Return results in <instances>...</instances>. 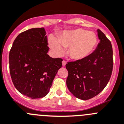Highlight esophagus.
<instances>
[{
  "label": "esophagus",
  "mask_w": 124,
  "mask_h": 124,
  "mask_svg": "<svg viewBox=\"0 0 124 124\" xmlns=\"http://www.w3.org/2000/svg\"><path fill=\"white\" fill-rule=\"evenodd\" d=\"M66 63H67V62H66V61H62V65H63V66H65V65H66Z\"/></svg>",
  "instance_id": "1"
}]
</instances>
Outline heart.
<instances>
[{
	"instance_id": "b5f03b06",
	"label": "heart",
	"mask_w": 124,
	"mask_h": 124,
	"mask_svg": "<svg viewBox=\"0 0 124 124\" xmlns=\"http://www.w3.org/2000/svg\"><path fill=\"white\" fill-rule=\"evenodd\" d=\"M97 43L98 38L94 32L81 28L63 32L57 40L53 36L49 38V45L57 55L63 53L62 47H69L68 55L75 61L88 57L93 52Z\"/></svg>"
}]
</instances>
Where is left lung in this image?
<instances>
[{
    "label": "left lung",
    "instance_id": "left-lung-1",
    "mask_svg": "<svg viewBox=\"0 0 124 124\" xmlns=\"http://www.w3.org/2000/svg\"><path fill=\"white\" fill-rule=\"evenodd\" d=\"M100 42L88 57L69 62L66 83L69 91L78 99L90 100L101 92L109 82L113 69L112 44L101 30H98Z\"/></svg>",
    "mask_w": 124,
    "mask_h": 124
}]
</instances>
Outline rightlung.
<instances>
[{"mask_svg":"<svg viewBox=\"0 0 124 124\" xmlns=\"http://www.w3.org/2000/svg\"><path fill=\"white\" fill-rule=\"evenodd\" d=\"M44 28H31L21 33L13 41L9 53L10 73L16 90L31 99L47 94L61 58H52Z\"/></svg>","mask_w":124,"mask_h":124,"instance_id":"1","label":"right lung"}]
</instances>
